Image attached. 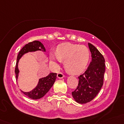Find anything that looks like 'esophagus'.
I'll return each mask as SVG.
<instances>
[{"instance_id":"34e87169","label":"esophagus","mask_w":124,"mask_h":124,"mask_svg":"<svg viewBox=\"0 0 124 124\" xmlns=\"http://www.w3.org/2000/svg\"><path fill=\"white\" fill-rule=\"evenodd\" d=\"M57 78H62L64 77V75H63L62 72H59V73L57 74Z\"/></svg>"}]
</instances>
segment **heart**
<instances>
[{
  "instance_id": "obj_1",
  "label": "heart",
  "mask_w": 124,
  "mask_h": 124,
  "mask_svg": "<svg viewBox=\"0 0 124 124\" xmlns=\"http://www.w3.org/2000/svg\"><path fill=\"white\" fill-rule=\"evenodd\" d=\"M50 58L58 65L64 61L66 70L71 74L76 75L84 71L90 59V52L85 46L71 43L59 45L56 53H52Z\"/></svg>"
}]
</instances>
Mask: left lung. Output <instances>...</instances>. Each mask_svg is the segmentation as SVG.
Instances as JSON below:
<instances>
[{
	"label": "left lung",
	"mask_w": 124,
	"mask_h": 124,
	"mask_svg": "<svg viewBox=\"0 0 124 124\" xmlns=\"http://www.w3.org/2000/svg\"><path fill=\"white\" fill-rule=\"evenodd\" d=\"M92 61L85 72L78 77V84L72 92L74 100L80 104L92 101L100 92L103 85L105 72V60L97 48L88 43Z\"/></svg>",
	"instance_id": "1"
}]
</instances>
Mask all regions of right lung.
Returning <instances> with one entry per match:
<instances>
[{
  "label": "right lung",
  "mask_w": 124,
  "mask_h": 124,
  "mask_svg": "<svg viewBox=\"0 0 124 124\" xmlns=\"http://www.w3.org/2000/svg\"><path fill=\"white\" fill-rule=\"evenodd\" d=\"M37 50L46 52V48L41 42L38 41H34L29 42L28 44L25 45L20 51L18 56H17V62H16V68H15V72H16L17 80V78H18V72H19V70L18 68V63L20 59L25 53H28V52H35ZM56 77H57V74L56 73H53V72L50 73L46 77L40 78L39 80L38 85L32 91L28 92H25L23 91H22V92L31 99H39V98L43 97L49 91V90L50 89L51 87L54 84Z\"/></svg>",
  "instance_id": "obj_1"
}]
</instances>
